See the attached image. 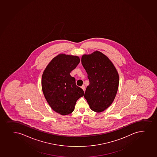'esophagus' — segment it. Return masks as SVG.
Segmentation results:
<instances>
[{
    "instance_id": "esophagus-1",
    "label": "esophagus",
    "mask_w": 157,
    "mask_h": 157,
    "mask_svg": "<svg viewBox=\"0 0 157 157\" xmlns=\"http://www.w3.org/2000/svg\"><path fill=\"white\" fill-rule=\"evenodd\" d=\"M81 88L82 89V90L85 91V90H86V86H84V85H83L81 87Z\"/></svg>"
}]
</instances>
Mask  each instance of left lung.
<instances>
[{
	"instance_id": "1",
	"label": "left lung",
	"mask_w": 157,
	"mask_h": 157,
	"mask_svg": "<svg viewBox=\"0 0 157 157\" xmlns=\"http://www.w3.org/2000/svg\"><path fill=\"white\" fill-rule=\"evenodd\" d=\"M81 63L90 82L84 97L92 111L103 112L111 105L116 96L119 85L118 72L108 57L97 51L83 55Z\"/></svg>"
}]
</instances>
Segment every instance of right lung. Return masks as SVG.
I'll list each match as a JSON object with an SVG mask.
<instances>
[{"label": "right lung", "instance_id": "obj_1", "mask_svg": "<svg viewBox=\"0 0 157 157\" xmlns=\"http://www.w3.org/2000/svg\"><path fill=\"white\" fill-rule=\"evenodd\" d=\"M79 63L78 56L60 54L48 63L42 75L44 97L53 110L62 115L72 113L77 101L84 95L70 75Z\"/></svg>", "mask_w": 157, "mask_h": 157}]
</instances>
